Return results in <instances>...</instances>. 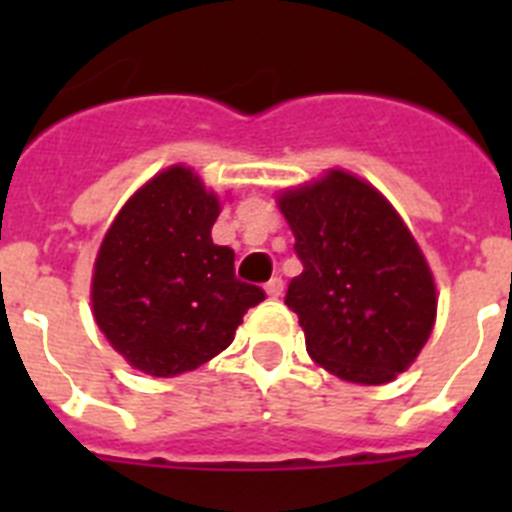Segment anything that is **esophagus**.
<instances>
[{
    "label": "esophagus",
    "instance_id": "34e87169",
    "mask_svg": "<svg viewBox=\"0 0 512 512\" xmlns=\"http://www.w3.org/2000/svg\"><path fill=\"white\" fill-rule=\"evenodd\" d=\"M282 292H284L282 277H274L269 284H266V295H269V300H279V297H282Z\"/></svg>",
    "mask_w": 512,
    "mask_h": 512
}]
</instances>
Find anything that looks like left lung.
Masks as SVG:
<instances>
[{
	"instance_id": "left-lung-1",
	"label": "left lung",
	"mask_w": 512,
	"mask_h": 512,
	"mask_svg": "<svg viewBox=\"0 0 512 512\" xmlns=\"http://www.w3.org/2000/svg\"><path fill=\"white\" fill-rule=\"evenodd\" d=\"M277 202L302 261L284 302L307 354L346 382H392L431 336L438 305L408 225L372 184L341 169Z\"/></svg>"
}]
</instances>
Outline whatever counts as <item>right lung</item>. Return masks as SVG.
I'll return each instance as SVG.
<instances>
[{"label":"right lung","mask_w":512,"mask_h":512,"mask_svg":"<svg viewBox=\"0 0 512 512\" xmlns=\"http://www.w3.org/2000/svg\"><path fill=\"white\" fill-rule=\"evenodd\" d=\"M220 200L187 166L156 174L117 212L94 261L99 330L133 369L192 372L233 343L264 289L235 279V253L212 243Z\"/></svg>","instance_id":"add662e5"}]
</instances>
